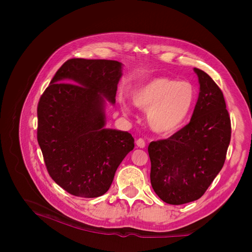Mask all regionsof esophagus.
<instances>
[{
    "label": "esophagus",
    "instance_id": "1",
    "mask_svg": "<svg viewBox=\"0 0 252 252\" xmlns=\"http://www.w3.org/2000/svg\"><path fill=\"white\" fill-rule=\"evenodd\" d=\"M136 144H137V146L140 147V148H145V146H146V143H145L144 139H142V138L138 139V140L136 141Z\"/></svg>",
    "mask_w": 252,
    "mask_h": 252
}]
</instances>
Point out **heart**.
<instances>
[{
    "label": "heart",
    "mask_w": 252,
    "mask_h": 252,
    "mask_svg": "<svg viewBox=\"0 0 252 252\" xmlns=\"http://www.w3.org/2000/svg\"><path fill=\"white\" fill-rule=\"evenodd\" d=\"M195 98L196 91L191 83L166 76L152 78L133 93L134 104L147 110L148 124L158 133H171L186 123ZM122 108L126 114L131 112L126 103Z\"/></svg>",
    "instance_id": "obj_1"
}]
</instances>
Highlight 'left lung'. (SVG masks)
I'll return each instance as SVG.
<instances>
[{"mask_svg":"<svg viewBox=\"0 0 252 252\" xmlns=\"http://www.w3.org/2000/svg\"><path fill=\"white\" fill-rule=\"evenodd\" d=\"M200 85L190 123L148 146L154 192L180 205L205 193L222 168L231 140V119L221 90L206 72L194 68Z\"/></svg>","mask_w":252,"mask_h":252,"instance_id":"obj_1","label":"left lung"}]
</instances>
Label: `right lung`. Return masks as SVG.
Here are the masks:
<instances>
[{"label":"right lung","instance_id":"1","mask_svg":"<svg viewBox=\"0 0 252 252\" xmlns=\"http://www.w3.org/2000/svg\"><path fill=\"white\" fill-rule=\"evenodd\" d=\"M123 64L73 58L57 70L37 104V142L50 177L71 195L102 196L135 140L105 128V100L115 103Z\"/></svg>","mask_w":252,"mask_h":252}]
</instances>
